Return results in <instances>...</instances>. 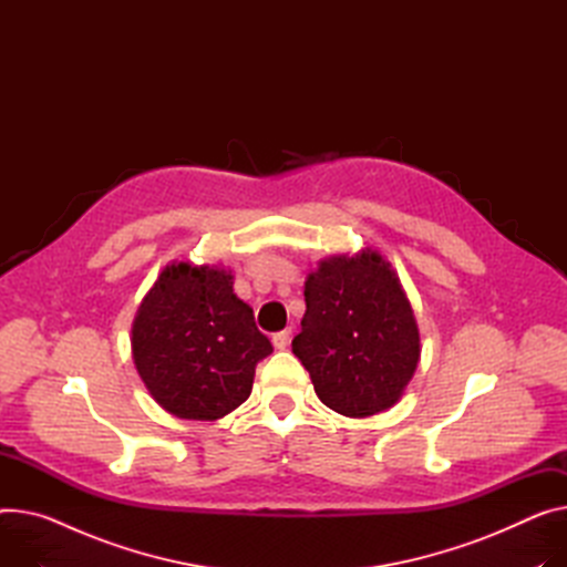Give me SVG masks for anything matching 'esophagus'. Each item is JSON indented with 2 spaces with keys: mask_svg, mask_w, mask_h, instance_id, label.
<instances>
[{
  "mask_svg": "<svg viewBox=\"0 0 567 567\" xmlns=\"http://www.w3.org/2000/svg\"><path fill=\"white\" fill-rule=\"evenodd\" d=\"M288 342H290V329H284V331H279V333H275V336H272L275 350H286Z\"/></svg>",
  "mask_w": 567,
  "mask_h": 567,
  "instance_id": "1",
  "label": "esophagus"
}]
</instances>
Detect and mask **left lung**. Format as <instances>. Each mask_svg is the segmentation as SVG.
<instances>
[{"label": "left lung", "mask_w": 567, "mask_h": 567, "mask_svg": "<svg viewBox=\"0 0 567 567\" xmlns=\"http://www.w3.org/2000/svg\"><path fill=\"white\" fill-rule=\"evenodd\" d=\"M307 313L292 352L316 395L344 417L395 406L420 363V329L406 290L377 249L322 258L303 281Z\"/></svg>", "instance_id": "left-lung-1"}]
</instances>
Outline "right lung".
Wrapping results in <instances>:
<instances>
[{"label": "right lung", "mask_w": 567, "mask_h": 567, "mask_svg": "<svg viewBox=\"0 0 567 567\" xmlns=\"http://www.w3.org/2000/svg\"><path fill=\"white\" fill-rule=\"evenodd\" d=\"M270 352L225 266L172 260L132 324L138 377L152 400L182 420L213 422L236 411L251 393L256 363Z\"/></svg>", "instance_id": "obj_1"}]
</instances>
